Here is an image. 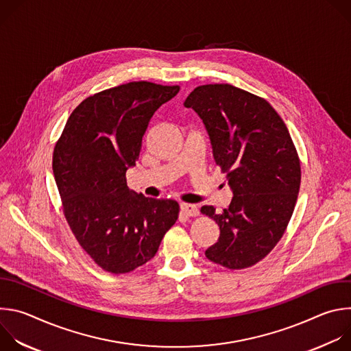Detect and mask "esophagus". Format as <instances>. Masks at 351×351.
Wrapping results in <instances>:
<instances>
[{"label":"esophagus","instance_id":"esophagus-1","mask_svg":"<svg viewBox=\"0 0 351 351\" xmlns=\"http://www.w3.org/2000/svg\"><path fill=\"white\" fill-rule=\"evenodd\" d=\"M180 211L186 215V217H195L198 215V208L193 204H180Z\"/></svg>","mask_w":351,"mask_h":351}]
</instances>
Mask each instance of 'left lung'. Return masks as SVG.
<instances>
[{"mask_svg":"<svg viewBox=\"0 0 351 351\" xmlns=\"http://www.w3.org/2000/svg\"><path fill=\"white\" fill-rule=\"evenodd\" d=\"M183 106L203 119L233 193L222 214L202 208L221 230L206 257L229 269L252 267L280 240L297 202L302 171L290 133L268 101L232 84L198 86Z\"/></svg>","mask_w":351,"mask_h":351,"instance_id":"left-lung-1","label":"left lung"}]
</instances>
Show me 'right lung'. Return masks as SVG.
<instances>
[{
	"instance_id": "add662e5",
	"label": "right lung",
	"mask_w": 351,
	"mask_h": 351,
	"mask_svg": "<svg viewBox=\"0 0 351 351\" xmlns=\"http://www.w3.org/2000/svg\"><path fill=\"white\" fill-rule=\"evenodd\" d=\"M179 88L130 82L90 95L56 144L53 171L65 218L104 271L126 274L152 260L178 219L175 199L137 194L126 171L138 160L149 119Z\"/></svg>"
}]
</instances>
